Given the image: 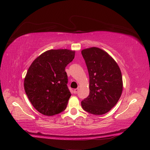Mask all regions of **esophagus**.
<instances>
[{"instance_id": "1", "label": "esophagus", "mask_w": 150, "mask_h": 150, "mask_svg": "<svg viewBox=\"0 0 150 150\" xmlns=\"http://www.w3.org/2000/svg\"><path fill=\"white\" fill-rule=\"evenodd\" d=\"M79 90V88H76L74 90H73V92H74V93H77Z\"/></svg>"}]
</instances>
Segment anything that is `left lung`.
<instances>
[{"label":"left lung","mask_w":150,"mask_h":150,"mask_svg":"<svg viewBox=\"0 0 150 150\" xmlns=\"http://www.w3.org/2000/svg\"><path fill=\"white\" fill-rule=\"evenodd\" d=\"M82 55L90 77V95L81 102L83 110L100 115L115 106L122 94V73L115 60L97 47L84 49Z\"/></svg>","instance_id":"obj_1"}]
</instances>
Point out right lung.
Instances as JSON below:
<instances>
[{"mask_svg": "<svg viewBox=\"0 0 150 150\" xmlns=\"http://www.w3.org/2000/svg\"><path fill=\"white\" fill-rule=\"evenodd\" d=\"M68 49L50 50L33 60L24 78L25 92L33 106L44 115L65 110L71 94L65 68L75 57Z\"/></svg>", "mask_w": 150, "mask_h": 150, "instance_id": "obj_1", "label": "right lung"}]
</instances>
